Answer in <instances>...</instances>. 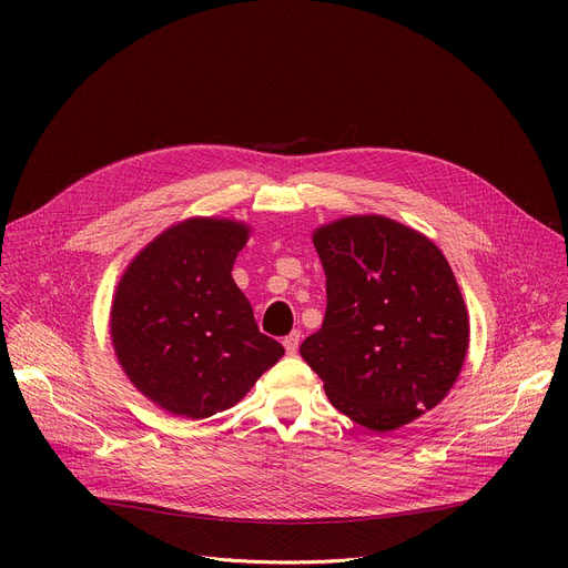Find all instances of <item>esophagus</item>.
<instances>
[{
    "mask_svg": "<svg viewBox=\"0 0 568 568\" xmlns=\"http://www.w3.org/2000/svg\"><path fill=\"white\" fill-rule=\"evenodd\" d=\"M298 344H301V333H298V331L290 333V335L283 339V346H285V351H287V355H294V353L298 351Z\"/></svg>",
    "mask_w": 568,
    "mask_h": 568,
    "instance_id": "esophagus-1",
    "label": "esophagus"
}]
</instances>
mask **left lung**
Instances as JSON below:
<instances>
[{"label":"left lung","instance_id":"8db88e82","mask_svg":"<svg viewBox=\"0 0 568 568\" xmlns=\"http://www.w3.org/2000/svg\"><path fill=\"white\" fill-rule=\"evenodd\" d=\"M326 316L301 344L333 407L390 432L434 409L467 353V310L432 240L379 215L314 233Z\"/></svg>","mask_w":568,"mask_h":568}]
</instances>
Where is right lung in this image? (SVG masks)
<instances>
[{"mask_svg": "<svg viewBox=\"0 0 568 568\" xmlns=\"http://www.w3.org/2000/svg\"><path fill=\"white\" fill-rule=\"evenodd\" d=\"M247 226L195 217L154 237L123 274L112 342L132 384L191 420L245 397L285 348L263 335L231 270Z\"/></svg>", "mask_w": 568, "mask_h": 568, "instance_id": "add662e5", "label": "right lung"}]
</instances>
